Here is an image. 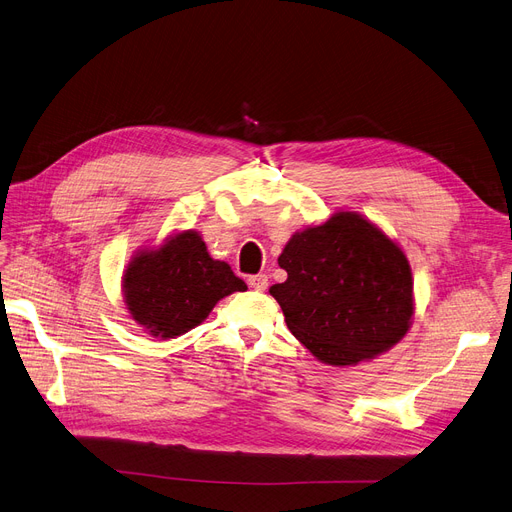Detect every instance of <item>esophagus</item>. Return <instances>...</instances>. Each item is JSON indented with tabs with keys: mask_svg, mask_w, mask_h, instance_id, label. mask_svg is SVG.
Masks as SVG:
<instances>
[{
	"mask_svg": "<svg viewBox=\"0 0 512 512\" xmlns=\"http://www.w3.org/2000/svg\"><path fill=\"white\" fill-rule=\"evenodd\" d=\"M248 285L252 287V289H256V291H264L266 287H269V277L266 275H252L250 279H248Z\"/></svg>",
	"mask_w": 512,
	"mask_h": 512,
	"instance_id": "1",
	"label": "esophagus"
}]
</instances>
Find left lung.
I'll return each mask as SVG.
<instances>
[{"mask_svg":"<svg viewBox=\"0 0 512 512\" xmlns=\"http://www.w3.org/2000/svg\"><path fill=\"white\" fill-rule=\"evenodd\" d=\"M287 281L269 291L285 323L319 360L350 367L396 346L410 327L412 273L404 252L356 212H335L287 241Z\"/></svg>","mask_w":512,"mask_h":512,"instance_id":"obj_1","label":"left lung"}]
</instances>
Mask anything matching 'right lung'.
I'll return each mask as SVG.
<instances>
[{
  "instance_id": "1",
  "label": "right lung",
  "mask_w": 512,
  "mask_h": 512,
  "mask_svg": "<svg viewBox=\"0 0 512 512\" xmlns=\"http://www.w3.org/2000/svg\"><path fill=\"white\" fill-rule=\"evenodd\" d=\"M246 289L227 262L210 258L206 243L191 229L168 237L158 250L139 252L123 277L131 316L162 339L198 327L218 300Z\"/></svg>"
}]
</instances>
